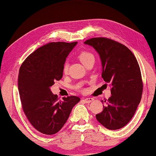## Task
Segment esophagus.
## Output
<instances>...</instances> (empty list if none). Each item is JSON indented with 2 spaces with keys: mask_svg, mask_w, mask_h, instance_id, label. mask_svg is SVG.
<instances>
[{
  "mask_svg": "<svg viewBox=\"0 0 156 156\" xmlns=\"http://www.w3.org/2000/svg\"><path fill=\"white\" fill-rule=\"evenodd\" d=\"M82 101H84V103L89 104V103H90V102L93 101H94V99H92V98H86V99H82Z\"/></svg>",
  "mask_w": 156,
  "mask_h": 156,
  "instance_id": "34e87169",
  "label": "esophagus"
}]
</instances>
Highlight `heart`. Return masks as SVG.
<instances>
[{
  "label": "heart",
  "mask_w": 156,
  "mask_h": 156,
  "mask_svg": "<svg viewBox=\"0 0 156 156\" xmlns=\"http://www.w3.org/2000/svg\"><path fill=\"white\" fill-rule=\"evenodd\" d=\"M78 57L84 65H86L89 61L91 60V59H94V55L91 52H88V51H82V52H81L80 54H79ZM68 67H69L68 64L67 62L65 63V65L63 66V72L65 74L67 72Z\"/></svg>",
  "instance_id": "b5f03b06"
}]
</instances>
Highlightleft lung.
<instances>
[{"instance_id": "left-lung-1", "label": "left lung", "mask_w": 156, "mask_h": 156, "mask_svg": "<svg viewBox=\"0 0 156 156\" xmlns=\"http://www.w3.org/2000/svg\"><path fill=\"white\" fill-rule=\"evenodd\" d=\"M84 43L99 53L101 76L112 86V96L96 119L109 130L121 129L131 121L141 99L144 85L137 59L126 46L109 38L93 37Z\"/></svg>"}]
</instances>
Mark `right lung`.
<instances>
[{"label": "right lung", "mask_w": 156, "mask_h": 156, "mask_svg": "<svg viewBox=\"0 0 156 156\" xmlns=\"http://www.w3.org/2000/svg\"><path fill=\"white\" fill-rule=\"evenodd\" d=\"M77 42H50L31 53L19 69L18 90L22 108L31 125L45 135L57 133L80 101L76 96L59 100L50 87L60 80L66 58Z\"/></svg>", "instance_id": "right-lung-1"}]
</instances>
